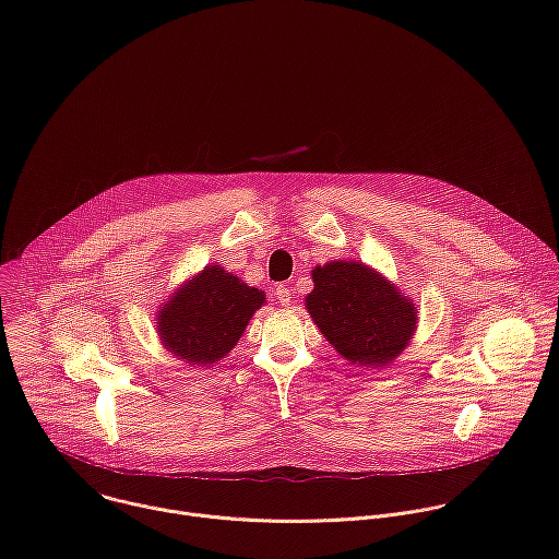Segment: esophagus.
<instances>
[{"instance_id": "esophagus-1", "label": "esophagus", "mask_w": 559, "mask_h": 559, "mask_svg": "<svg viewBox=\"0 0 559 559\" xmlns=\"http://www.w3.org/2000/svg\"><path fill=\"white\" fill-rule=\"evenodd\" d=\"M274 296H276V300H278L281 305H289V302H292V289H289L287 285H276Z\"/></svg>"}]
</instances>
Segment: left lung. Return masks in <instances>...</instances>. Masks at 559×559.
<instances>
[{"mask_svg": "<svg viewBox=\"0 0 559 559\" xmlns=\"http://www.w3.org/2000/svg\"><path fill=\"white\" fill-rule=\"evenodd\" d=\"M311 278L305 307L345 360L384 367L405 352L418 328V311L391 281L356 261H332L316 267Z\"/></svg>", "mask_w": 559, "mask_h": 559, "instance_id": "1", "label": "left lung"}]
</instances>
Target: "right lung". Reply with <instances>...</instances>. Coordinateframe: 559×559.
<instances>
[{
	"instance_id": "right-lung-1",
	"label": "right lung",
	"mask_w": 559,
	"mask_h": 559,
	"mask_svg": "<svg viewBox=\"0 0 559 559\" xmlns=\"http://www.w3.org/2000/svg\"><path fill=\"white\" fill-rule=\"evenodd\" d=\"M263 302L261 289L207 265L156 311V332L179 360L210 367L231 352Z\"/></svg>"
}]
</instances>
